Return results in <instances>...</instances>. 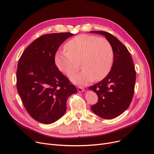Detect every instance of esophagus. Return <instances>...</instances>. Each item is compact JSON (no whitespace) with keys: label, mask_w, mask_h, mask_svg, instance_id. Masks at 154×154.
<instances>
[{"label":"esophagus","mask_w":154,"mask_h":154,"mask_svg":"<svg viewBox=\"0 0 154 154\" xmlns=\"http://www.w3.org/2000/svg\"><path fill=\"white\" fill-rule=\"evenodd\" d=\"M77 91H78L79 92H83V91H84V88H82V87L79 86V87H77Z\"/></svg>","instance_id":"obj_1"}]
</instances>
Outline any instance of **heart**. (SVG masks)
<instances>
[{"instance_id":"obj_1","label":"heart","mask_w":154,"mask_h":154,"mask_svg":"<svg viewBox=\"0 0 154 154\" xmlns=\"http://www.w3.org/2000/svg\"><path fill=\"white\" fill-rule=\"evenodd\" d=\"M65 48L66 52L55 56L57 66L63 74L71 76L79 69L80 63L83 70L71 77L77 84L85 85L94 79L102 80L112 68L114 51L106 38L80 34L69 40Z\"/></svg>"}]
</instances>
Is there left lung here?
I'll return each instance as SVG.
<instances>
[{
    "label": "left lung",
    "instance_id": "1",
    "mask_svg": "<svg viewBox=\"0 0 154 154\" xmlns=\"http://www.w3.org/2000/svg\"><path fill=\"white\" fill-rule=\"evenodd\" d=\"M91 32L103 35L110 42L114 62L108 75L89 87L98 96V102L91 108L103 119H114L128 108L133 98L136 79L133 59L127 47L115 36L104 31Z\"/></svg>",
    "mask_w": 154,
    "mask_h": 154
}]
</instances>
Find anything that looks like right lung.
I'll list each match as a JSON object with an SVG mask.
<instances>
[{"mask_svg":"<svg viewBox=\"0 0 154 154\" xmlns=\"http://www.w3.org/2000/svg\"><path fill=\"white\" fill-rule=\"evenodd\" d=\"M70 32L48 34L36 38L19 60L16 78L17 92L28 114L38 122L49 124L66 111L69 97L77 92L55 63V56Z\"/></svg>","mask_w":154,"mask_h":154,"instance_id":"obj_1","label":"right lung"}]
</instances>
